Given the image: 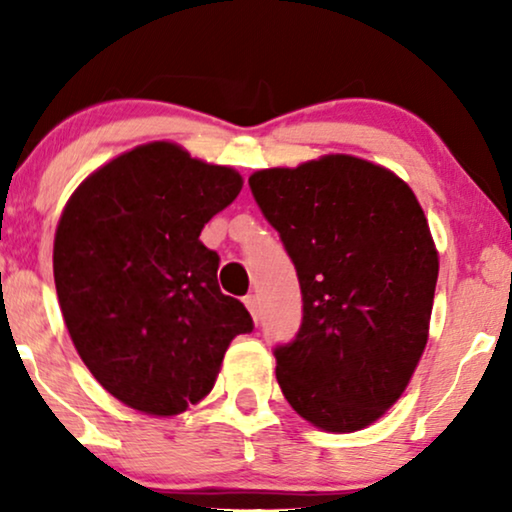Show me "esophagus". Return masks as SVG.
<instances>
[{
	"mask_svg": "<svg viewBox=\"0 0 512 512\" xmlns=\"http://www.w3.org/2000/svg\"><path fill=\"white\" fill-rule=\"evenodd\" d=\"M244 305H247V310L251 312V317L258 319V298L254 293H249V296H244Z\"/></svg>",
	"mask_w": 512,
	"mask_h": 512,
	"instance_id": "34e87169",
	"label": "esophagus"
}]
</instances>
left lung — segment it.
I'll return each mask as SVG.
<instances>
[{"label":"left lung","mask_w":512,"mask_h":512,"mask_svg":"<svg viewBox=\"0 0 512 512\" xmlns=\"http://www.w3.org/2000/svg\"><path fill=\"white\" fill-rule=\"evenodd\" d=\"M296 265L303 321L275 347L291 408L333 433L366 429L408 387L429 340L438 251L415 193L335 153L249 177Z\"/></svg>","instance_id":"1"}]
</instances>
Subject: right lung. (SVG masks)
Instances as JSON below:
<instances>
[{"mask_svg": "<svg viewBox=\"0 0 512 512\" xmlns=\"http://www.w3.org/2000/svg\"><path fill=\"white\" fill-rule=\"evenodd\" d=\"M242 191L233 167L172 142L109 160L69 198L53 244L60 310L76 352L111 396L172 417L212 391L230 340L254 331L219 289L205 223Z\"/></svg>", "mask_w": 512, "mask_h": 512, "instance_id": "1", "label": "right lung"}]
</instances>
